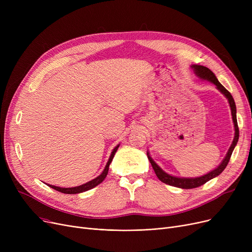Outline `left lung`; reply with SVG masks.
Here are the masks:
<instances>
[{"instance_id": "1", "label": "left lung", "mask_w": 252, "mask_h": 252, "mask_svg": "<svg viewBox=\"0 0 252 252\" xmlns=\"http://www.w3.org/2000/svg\"><path fill=\"white\" fill-rule=\"evenodd\" d=\"M191 67L193 68L195 74L200 77L201 79H205V81H208L210 83H213L214 85L217 86V89L223 94V96L228 99V102L230 104L231 107V112H232V118H233V123H234V127H235V136H234V140L232 142V145L230 149L228 150V153L226 154V157L223 158V160L220 162V164L215 168L214 170L209 171L208 174L198 177V178H178L175 176H171L166 174L164 170H162L159 166L156 164V162L152 159L151 156L149 155V153L147 152V156L148 159L155 171V174L157 176V178L159 179L161 182H163L164 184L169 185V186H174V187H178V188H182V189H193V188H197L199 186H202L203 184H205L206 182H208L209 180L214 179L216 177H218L219 175H220L222 173V170L226 168V166L228 165L230 158L232 155V152L235 148V146L237 145L238 139H239V128H238V124H237V116H236V104L235 101L231 95V93L224 88L219 81L217 76L215 75V73L211 71L210 69H208L205 66L202 65H192Z\"/></svg>"}]
</instances>
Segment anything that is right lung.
Wrapping results in <instances>:
<instances>
[{
  "mask_svg": "<svg viewBox=\"0 0 252 252\" xmlns=\"http://www.w3.org/2000/svg\"><path fill=\"white\" fill-rule=\"evenodd\" d=\"M118 147H119V145H117V146L112 150L111 155H110V157H109V159H108L107 163H106V166H105L104 170L102 171V174H101L100 176H98L97 178H95L94 180H92V181H90V182H88V183H86V184H83V185H81V186L72 187V188H61V187H57V186H53V185H47V186L53 188V189L56 190V191H59V192H61V193H64V194H77V193H83V192H86V191H88V190L93 189L94 187L98 186V185H99L100 183H102V182L104 181V179L106 178V176H107L108 169H109V165H110V163H111V161H112V159H113V157H114L115 152L117 151Z\"/></svg>",
  "mask_w": 252,
  "mask_h": 252,
  "instance_id": "1",
  "label": "right lung"
}]
</instances>
